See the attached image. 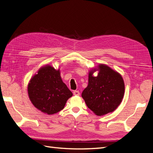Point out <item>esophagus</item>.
<instances>
[{
	"label": "esophagus",
	"instance_id": "34e87169",
	"mask_svg": "<svg viewBox=\"0 0 153 153\" xmlns=\"http://www.w3.org/2000/svg\"><path fill=\"white\" fill-rule=\"evenodd\" d=\"M80 94V92L78 91H73V95L75 96H79Z\"/></svg>",
	"mask_w": 153,
	"mask_h": 153
}]
</instances>
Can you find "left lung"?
I'll use <instances>...</instances> for the list:
<instances>
[{"label": "left lung", "instance_id": "left-lung-1", "mask_svg": "<svg viewBox=\"0 0 153 153\" xmlns=\"http://www.w3.org/2000/svg\"><path fill=\"white\" fill-rule=\"evenodd\" d=\"M98 71V75H93ZM124 83L121 74L105 64H100L89 72L88 85L82 97L87 107L101 116L112 112L121 104L124 94Z\"/></svg>", "mask_w": 153, "mask_h": 153}]
</instances>
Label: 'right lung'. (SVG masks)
I'll use <instances>...</instances> for the list:
<instances>
[{
    "label": "right lung",
    "instance_id": "obj_1",
    "mask_svg": "<svg viewBox=\"0 0 153 153\" xmlns=\"http://www.w3.org/2000/svg\"><path fill=\"white\" fill-rule=\"evenodd\" d=\"M27 91L32 105L48 115L60 112L73 96L62 82L60 69L48 64L41 67L30 78Z\"/></svg>",
    "mask_w": 153,
    "mask_h": 153
}]
</instances>
